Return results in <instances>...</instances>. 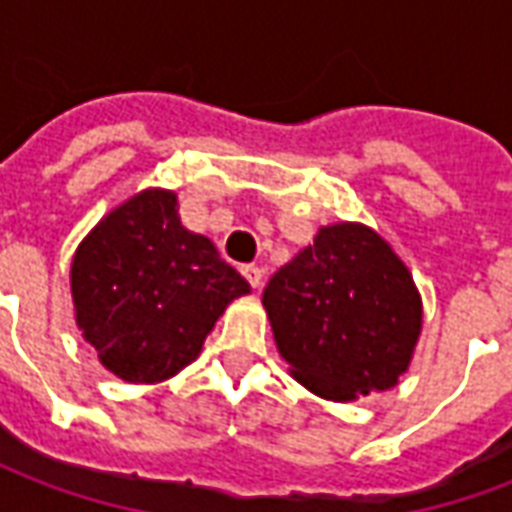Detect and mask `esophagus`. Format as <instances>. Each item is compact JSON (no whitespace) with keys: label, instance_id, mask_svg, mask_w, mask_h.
Masks as SVG:
<instances>
[{"label":"esophagus","instance_id":"esophagus-1","mask_svg":"<svg viewBox=\"0 0 512 512\" xmlns=\"http://www.w3.org/2000/svg\"><path fill=\"white\" fill-rule=\"evenodd\" d=\"M241 274L246 277V282L252 285V288H260V282H263V271L257 266H241Z\"/></svg>","mask_w":512,"mask_h":512}]
</instances>
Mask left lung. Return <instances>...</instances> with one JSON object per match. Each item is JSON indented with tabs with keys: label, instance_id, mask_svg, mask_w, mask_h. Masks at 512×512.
I'll return each mask as SVG.
<instances>
[{
	"label": "left lung",
	"instance_id": "left-lung-1",
	"mask_svg": "<svg viewBox=\"0 0 512 512\" xmlns=\"http://www.w3.org/2000/svg\"><path fill=\"white\" fill-rule=\"evenodd\" d=\"M263 307L290 376L326 400L392 389L422 332L411 271L356 222L321 227L268 279Z\"/></svg>",
	"mask_w": 512,
	"mask_h": 512
}]
</instances>
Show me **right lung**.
<instances>
[{"mask_svg":"<svg viewBox=\"0 0 512 512\" xmlns=\"http://www.w3.org/2000/svg\"><path fill=\"white\" fill-rule=\"evenodd\" d=\"M76 326L106 370L158 384L191 365L227 304L249 293L211 238L180 224L178 197L145 189L87 233L71 263Z\"/></svg>","mask_w":512,"mask_h":512,"instance_id":"1","label":"right lung"}]
</instances>
